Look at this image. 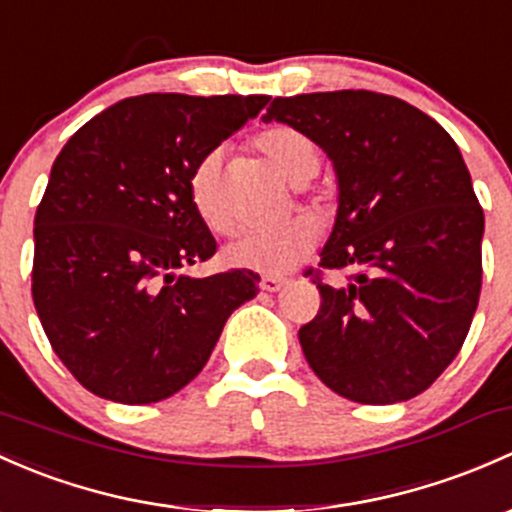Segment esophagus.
Wrapping results in <instances>:
<instances>
[{
	"instance_id": "34e87169",
	"label": "esophagus",
	"mask_w": 512,
	"mask_h": 512,
	"mask_svg": "<svg viewBox=\"0 0 512 512\" xmlns=\"http://www.w3.org/2000/svg\"><path fill=\"white\" fill-rule=\"evenodd\" d=\"M284 284H287V277H282V274H265L260 279V289H265V292H279Z\"/></svg>"
}]
</instances>
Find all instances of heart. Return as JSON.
<instances>
[{
	"label": "heart",
	"mask_w": 512,
	"mask_h": 512,
	"mask_svg": "<svg viewBox=\"0 0 512 512\" xmlns=\"http://www.w3.org/2000/svg\"><path fill=\"white\" fill-rule=\"evenodd\" d=\"M257 149L265 154V159L277 169L282 179L289 184L301 186L314 179L319 171L321 154L319 147L309 134L299 132L294 127H272L265 129L255 139ZM188 198H191L193 211L198 218L218 235H233L238 230L240 218L225 193L223 176H220V154L208 152L193 166L188 176ZM309 201L314 208H324V196L321 193H309ZM319 223L309 215L284 220L274 228L250 230L242 235L238 242L225 250L230 265L250 267L257 272H284L304 260L319 242Z\"/></svg>",
	"instance_id": "b5f03b06"
}]
</instances>
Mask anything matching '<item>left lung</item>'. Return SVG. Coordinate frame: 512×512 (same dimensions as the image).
Listing matches in <instances>:
<instances>
[{
	"mask_svg": "<svg viewBox=\"0 0 512 512\" xmlns=\"http://www.w3.org/2000/svg\"><path fill=\"white\" fill-rule=\"evenodd\" d=\"M265 122L333 161L338 215L321 250V309L299 328L319 380L360 405L427 390L466 341L481 297L483 208L454 139L410 102L370 90L274 98ZM354 270L326 285L324 269Z\"/></svg>",
	"mask_w": 512,
	"mask_h": 512,
	"instance_id": "1",
	"label": "left lung"
}]
</instances>
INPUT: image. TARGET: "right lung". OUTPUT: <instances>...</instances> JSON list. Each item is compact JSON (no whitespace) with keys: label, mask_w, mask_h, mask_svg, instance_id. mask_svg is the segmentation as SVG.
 Wrapping results in <instances>:
<instances>
[{"label":"right lung","mask_w":512,"mask_h":512,"mask_svg":"<svg viewBox=\"0 0 512 512\" xmlns=\"http://www.w3.org/2000/svg\"><path fill=\"white\" fill-rule=\"evenodd\" d=\"M267 95L149 93L85 122L53 161L34 218L31 297L85 390L149 405L191 383L260 274L193 279L215 255L188 198L193 166L260 115Z\"/></svg>","instance_id":"add662e5"}]
</instances>
